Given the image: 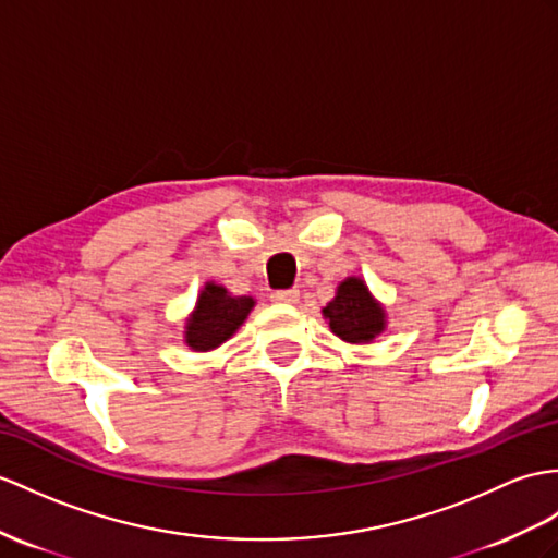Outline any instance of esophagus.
<instances>
[{
  "label": "esophagus",
  "instance_id": "esophagus-1",
  "mask_svg": "<svg viewBox=\"0 0 558 558\" xmlns=\"http://www.w3.org/2000/svg\"><path fill=\"white\" fill-rule=\"evenodd\" d=\"M271 301L279 303V305H295L298 301H301V291H298V289L275 291V293H271Z\"/></svg>",
  "mask_w": 558,
  "mask_h": 558
}]
</instances>
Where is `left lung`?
<instances>
[{"mask_svg":"<svg viewBox=\"0 0 558 558\" xmlns=\"http://www.w3.org/2000/svg\"><path fill=\"white\" fill-rule=\"evenodd\" d=\"M322 315L345 343H372L386 329V310L360 277H348L338 283L336 298L322 310Z\"/></svg>","mask_w":558,"mask_h":558,"instance_id":"1","label":"left lung"}]
</instances>
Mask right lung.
<instances>
[{"instance_id":"obj_1","label":"right lung","mask_w":558,"mask_h":558,"mask_svg":"<svg viewBox=\"0 0 558 558\" xmlns=\"http://www.w3.org/2000/svg\"><path fill=\"white\" fill-rule=\"evenodd\" d=\"M255 301L251 295H232L225 287L208 281L184 326V343L196 352L220 348L227 338L251 315Z\"/></svg>"}]
</instances>
